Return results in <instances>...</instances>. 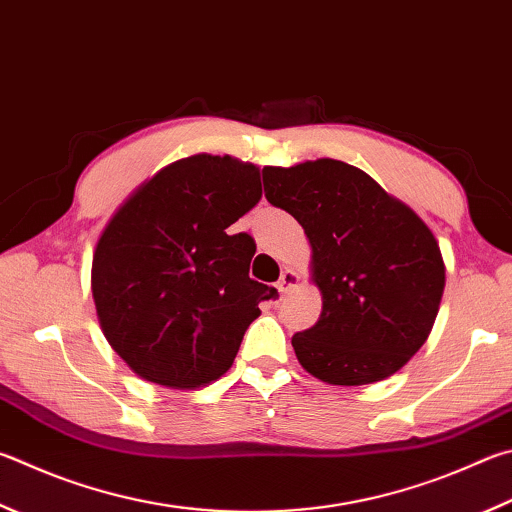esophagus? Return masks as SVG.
<instances>
[{"mask_svg": "<svg viewBox=\"0 0 512 512\" xmlns=\"http://www.w3.org/2000/svg\"><path fill=\"white\" fill-rule=\"evenodd\" d=\"M297 282H300V277H297V273L293 271H284L280 280H277V291H280V295H286L288 291H293V288L297 286Z\"/></svg>", "mask_w": 512, "mask_h": 512, "instance_id": "34e87169", "label": "esophagus"}]
</instances>
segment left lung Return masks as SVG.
<instances>
[{
    "instance_id": "left-lung-1",
    "label": "left lung",
    "mask_w": 512,
    "mask_h": 512,
    "mask_svg": "<svg viewBox=\"0 0 512 512\" xmlns=\"http://www.w3.org/2000/svg\"><path fill=\"white\" fill-rule=\"evenodd\" d=\"M266 187V199L304 228L322 295L318 322L291 340L300 365L342 387L394 376L423 347L441 306L445 264L434 232L342 161L266 165Z\"/></svg>"
}]
</instances>
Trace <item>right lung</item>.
<instances>
[{"label": "right lung", "instance_id": "obj_1", "mask_svg": "<svg viewBox=\"0 0 512 512\" xmlns=\"http://www.w3.org/2000/svg\"><path fill=\"white\" fill-rule=\"evenodd\" d=\"M262 199L259 167L192 154L167 163L120 203L91 262L107 342L136 376L170 389L210 385L230 369L259 302L255 241L228 228Z\"/></svg>", "mask_w": 512, "mask_h": 512}]
</instances>
